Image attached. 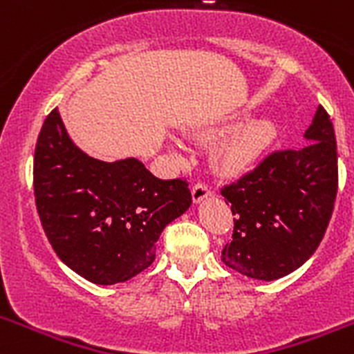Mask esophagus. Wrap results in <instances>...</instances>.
<instances>
[{"label": "esophagus", "instance_id": "esophagus-1", "mask_svg": "<svg viewBox=\"0 0 354 354\" xmlns=\"http://www.w3.org/2000/svg\"><path fill=\"white\" fill-rule=\"evenodd\" d=\"M192 193L195 202H202V200L212 195V189L207 183H195L192 187Z\"/></svg>", "mask_w": 354, "mask_h": 354}]
</instances>
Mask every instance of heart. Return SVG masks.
<instances>
[{"label": "heart", "instance_id": "b5f03b06", "mask_svg": "<svg viewBox=\"0 0 354 354\" xmlns=\"http://www.w3.org/2000/svg\"><path fill=\"white\" fill-rule=\"evenodd\" d=\"M274 134H277V129L271 120L261 118V120L250 122L221 143L216 152V159L225 170H243L257 161L266 147L273 142Z\"/></svg>", "mask_w": 354, "mask_h": 354}]
</instances>
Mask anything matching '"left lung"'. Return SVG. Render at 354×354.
Wrapping results in <instances>:
<instances>
[{
    "instance_id": "8db88e82",
    "label": "left lung",
    "mask_w": 354,
    "mask_h": 354,
    "mask_svg": "<svg viewBox=\"0 0 354 354\" xmlns=\"http://www.w3.org/2000/svg\"><path fill=\"white\" fill-rule=\"evenodd\" d=\"M305 138L221 186L236 216L232 241L221 250L230 270L271 282L298 270L323 241L339 187L335 131L323 106Z\"/></svg>"
}]
</instances>
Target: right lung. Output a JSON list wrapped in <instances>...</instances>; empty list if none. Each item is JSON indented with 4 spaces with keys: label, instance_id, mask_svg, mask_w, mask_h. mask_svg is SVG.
<instances>
[{
    "label": "right lung",
    "instance_id": "obj_1",
    "mask_svg": "<svg viewBox=\"0 0 354 354\" xmlns=\"http://www.w3.org/2000/svg\"><path fill=\"white\" fill-rule=\"evenodd\" d=\"M189 183L161 180L138 159L104 162L68 138L60 111L46 117L33 158V193L56 255L101 286L126 282L156 259L162 228L189 204Z\"/></svg>",
    "mask_w": 354,
    "mask_h": 354
}]
</instances>
